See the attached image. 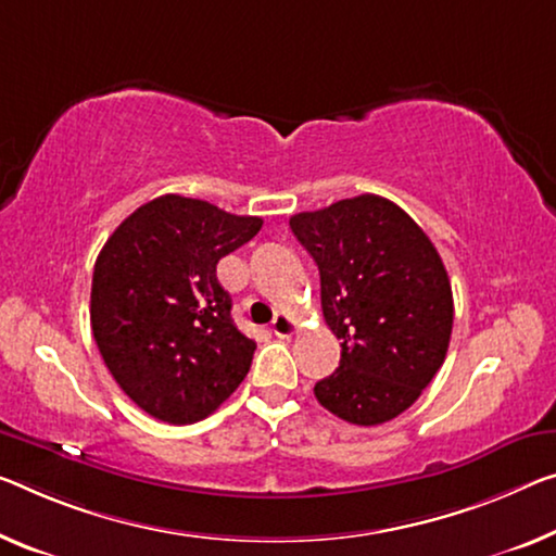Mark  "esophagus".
<instances>
[{"mask_svg":"<svg viewBox=\"0 0 556 556\" xmlns=\"http://www.w3.org/2000/svg\"><path fill=\"white\" fill-rule=\"evenodd\" d=\"M295 330H298V323L290 318L288 313H278L270 323V332H273V336H278V338H290Z\"/></svg>","mask_w":556,"mask_h":556,"instance_id":"1","label":"esophagus"}]
</instances>
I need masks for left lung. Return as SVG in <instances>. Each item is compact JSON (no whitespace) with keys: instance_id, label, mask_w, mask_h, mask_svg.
Returning a JSON list of instances; mask_svg holds the SVG:
<instances>
[{"instance_id":"8db88e82","label":"left lung","mask_w":556,"mask_h":556,"mask_svg":"<svg viewBox=\"0 0 556 556\" xmlns=\"http://www.w3.org/2000/svg\"><path fill=\"white\" fill-rule=\"evenodd\" d=\"M290 230L318 266L323 318L340 340L338 370L315 382V397L345 422L392 420L445 363L455 318L445 263L375 193L295 213Z\"/></svg>"}]
</instances>
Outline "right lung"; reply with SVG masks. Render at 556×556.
Returning <instances> with one entry per match:
<instances>
[{
    "label": "right lung",
    "mask_w": 556,
    "mask_h": 556,
    "mask_svg": "<svg viewBox=\"0 0 556 556\" xmlns=\"http://www.w3.org/2000/svg\"><path fill=\"white\" fill-rule=\"evenodd\" d=\"M263 218L159 195L118 226L91 280V330L109 372L143 413L168 425L208 417L251 370L255 343L230 320L216 266Z\"/></svg>",
    "instance_id": "add662e5"
}]
</instances>
